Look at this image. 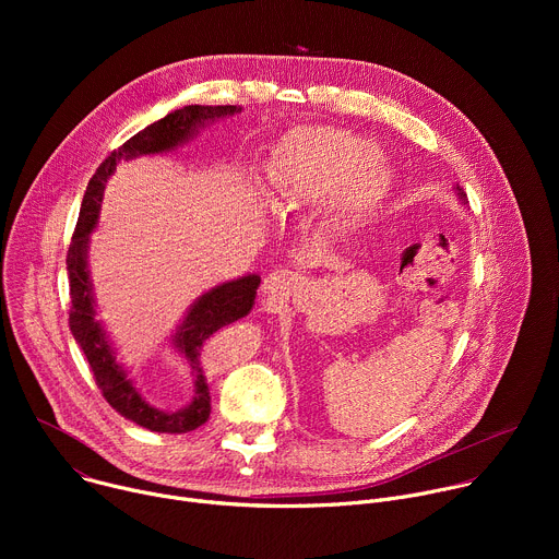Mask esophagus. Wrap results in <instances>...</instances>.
Returning a JSON list of instances; mask_svg holds the SVG:
<instances>
[{
  "mask_svg": "<svg viewBox=\"0 0 559 559\" xmlns=\"http://www.w3.org/2000/svg\"><path fill=\"white\" fill-rule=\"evenodd\" d=\"M298 283V276L289 270H276L272 274L265 276L263 281V296H270V298H283L287 296Z\"/></svg>",
  "mask_w": 559,
  "mask_h": 559,
  "instance_id": "obj_1",
  "label": "esophagus"
}]
</instances>
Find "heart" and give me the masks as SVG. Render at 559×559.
I'll list each match as a JSON object with an SVG mask.
<instances>
[{
	"mask_svg": "<svg viewBox=\"0 0 559 559\" xmlns=\"http://www.w3.org/2000/svg\"><path fill=\"white\" fill-rule=\"evenodd\" d=\"M391 183V168L371 139L332 126L292 130L265 164L272 207L281 214L321 207V227L334 241H347L373 221Z\"/></svg>",
	"mask_w": 559,
	"mask_h": 559,
	"instance_id": "b5f03b06",
	"label": "heart"
}]
</instances>
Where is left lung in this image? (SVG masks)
Masks as SVG:
<instances>
[{
  "label": "left lung",
  "mask_w": 559,
  "mask_h": 559,
  "mask_svg": "<svg viewBox=\"0 0 559 559\" xmlns=\"http://www.w3.org/2000/svg\"><path fill=\"white\" fill-rule=\"evenodd\" d=\"M455 194H457V199H460L462 203H466V194L462 192V188H460V186H455Z\"/></svg>",
  "instance_id": "left-lung-1"
}]
</instances>
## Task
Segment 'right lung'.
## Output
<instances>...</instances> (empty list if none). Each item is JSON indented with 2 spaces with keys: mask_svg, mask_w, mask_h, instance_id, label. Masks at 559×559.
Returning <instances> with one entry per match:
<instances>
[{
  "mask_svg": "<svg viewBox=\"0 0 559 559\" xmlns=\"http://www.w3.org/2000/svg\"><path fill=\"white\" fill-rule=\"evenodd\" d=\"M241 106H186L175 110L136 132L119 150H115L97 168L82 201L76 229L68 250V281H70V332L86 354L95 380L106 401L123 418L156 433H188L199 429L210 418V389L205 380V341L221 328L246 318L261 285L259 274L225 281L201 294L186 311L183 321L170 336L173 347L186 360L192 376V401L177 409L166 412L152 407L141 391L134 386L128 369L117 360V352L97 321V302L93 294V278L88 270L91 234L97 229L104 190L121 162H132L139 156L166 154L190 143L201 128L241 112Z\"/></svg>",
  "mask_w": 559,
  "mask_h": 559,
  "instance_id": "obj_1",
  "label": "right lung"
}]
</instances>
